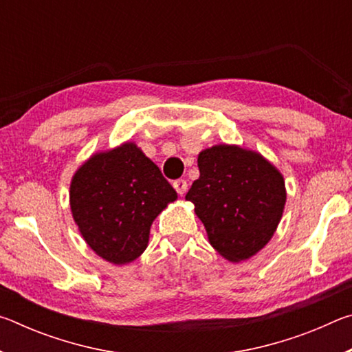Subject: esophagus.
<instances>
[{
  "label": "esophagus",
  "instance_id": "34e87169",
  "mask_svg": "<svg viewBox=\"0 0 352 352\" xmlns=\"http://www.w3.org/2000/svg\"><path fill=\"white\" fill-rule=\"evenodd\" d=\"M174 188L178 192V195H184V194H186V190H188V183H186V180H175Z\"/></svg>",
  "mask_w": 352,
  "mask_h": 352
}]
</instances>
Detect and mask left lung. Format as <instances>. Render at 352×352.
<instances>
[{
    "label": "left lung",
    "instance_id": "obj_1",
    "mask_svg": "<svg viewBox=\"0 0 352 352\" xmlns=\"http://www.w3.org/2000/svg\"><path fill=\"white\" fill-rule=\"evenodd\" d=\"M200 177L186 200L205 225L214 250L230 262L247 261L264 248L283 217L284 177L259 152L216 144L197 158Z\"/></svg>",
    "mask_w": 352,
    "mask_h": 352
}]
</instances>
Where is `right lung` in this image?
<instances>
[{"mask_svg":"<svg viewBox=\"0 0 352 352\" xmlns=\"http://www.w3.org/2000/svg\"><path fill=\"white\" fill-rule=\"evenodd\" d=\"M175 200V189L132 141L91 155L69 184L71 214L83 241L115 265L140 258L153 220Z\"/></svg>","mask_w":352,"mask_h":352,"instance_id":"right-lung-1","label":"right lung"}]
</instances>
